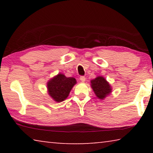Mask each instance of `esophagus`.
<instances>
[{
  "mask_svg": "<svg viewBox=\"0 0 153 153\" xmlns=\"http://www.w3.org/2000/svg\"><path fill=\"white\" fill-rule=\"evenodd\" d=\"M79 79H80V80H81L82 82H84L85 80H86V77L84 76H80Z\"/></svg>",
  "mask_w": 153,
  "mask_h": 153,
  "instance_id": "obj_1",
  "label": "esophagus"
}]
</instances>
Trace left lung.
<instances>
[{
  "label": "left lung",
  "instance_id": "8db88e82",
  "mask_svg": "<svg viewBox=\"0 0 153 153\" xmlns=\"http://www.w3.org/2000/svg\"><path fill=\"white\" fill-rule=\"evenodd\" d=\"M91 86L95 94L100 99H103L111 92L110 85L103 77L98 76L92 80Z\"/></svg>",
  "mask_w": 153,
  "mask_h": 153
}]
</instances>
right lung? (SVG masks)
I'll return each mask as SVG.
<instances>
[{"mask_svg":"<svg viewBox=\"0 0 153 153\" xmlns=\"http://www.w3.org/2000/svg\"><path fill=\"white\" fill-rule=\"evenodd\" d=\"M76 80L74 77H67L59 74L48 82V94L56 102H61L67 98Z\"/></svg>","mask_w":153,"mask_h":153,"instance_id":"1","label":"right lung"}]
</instances>
